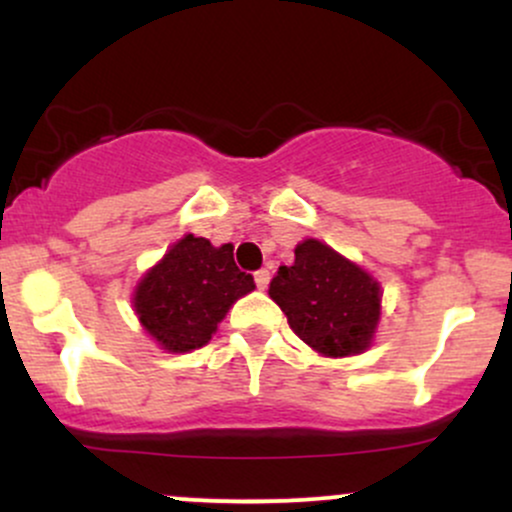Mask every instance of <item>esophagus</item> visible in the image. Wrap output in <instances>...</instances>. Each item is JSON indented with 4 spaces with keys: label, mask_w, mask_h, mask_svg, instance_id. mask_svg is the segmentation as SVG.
<instances>
[{
    "label": "esophagus",
    "mask_w": 512,
    "mask_h": 512,
    "mask_svg": "<svg viewBox=\"0 0 512 512\" xmlns=\"http://www.w3.org/2000/svg\"><path fill=\"white\" fill-rule=\"evenodd\" d=\"M269 279H272V274H269V269H260V272H255V284L257 289H267L269 286Z\"/></svg>",
    "instance_id": "34e87169"
}]
</instances>
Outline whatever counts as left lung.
I'll use <instances>...</instances> for the list:
<instances>
[{"label":"left lung","instance_id":"left-lung-1","mask_svg":"<svg viewBox=\"0 0 512 512\" xmlns=\"http://www.w3.org/2000/svg\"><path fill=\"white\" fill-rule=\"evenodd\" d=\"M269 296L291 330L317 354L342 358L366 351L380 320V284L330 245L308 238L296 262L279 267Z\"/></svg>","mask_w":512,"mask_h":512}]
</instances>
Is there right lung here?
<instances>
[{
    "mask_svg": "<svg viewBox=\"0 0 512 512\" xmlns=\"http://www.w3.org/2000/svg\"><path fill=\"white\" fill-rule=\"evenodd\" d=\"M252 289L255 281L236 267L231 243L214 248L187 233L144 274L132 303L163 349L187 354L207 344L228 308Z\"/></svg>",
    "mask_w": 512,
    "mask_h": 512,
    "instance_id": "obj_1",
    "label": "right lung"
}]
</instances>
